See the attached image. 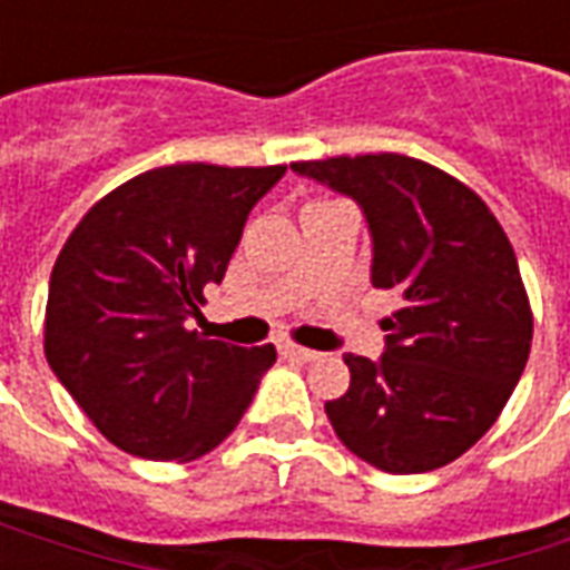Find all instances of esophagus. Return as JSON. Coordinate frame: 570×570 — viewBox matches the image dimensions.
Masks as SVG:
<instances>
[{"label": "esophagus", "mask_w": 570, "mask_h": 570, "mask_svg": "<svg viewBox=\"0 0 570 570\" xmlns=\"http://www.w3.org/2000/svg\"><path fill=\"white\" fill-rule=\"evenodd\" d=\"M284 354H286V357H293V360H305V363H311V360L321 357L317 351H311V347H302V345H284Z\"/></svg>", "instance_id": "1"}]
</instances>
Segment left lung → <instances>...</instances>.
Segmentation results:
<instances>
[{
	"label": "left lung",
	"instance_id": "8db88e82",
	"mask_svg": "<svg viewBox=\"0 0 570 570\" xmlns=\"http://www.w3.org/2000/svg\"><path fill=\"white\" fill-rule=\"evenodd\" d=\"M293 170L357 200L372 286L400 296L382 321V360L345 354L351 387L326 403L335 436L396 476L452 464L498 421L531 351L510 237L473 188L409 155H335Z\"/></svg>",
	"mask_w": 570,
	"mask_h": 570
}]
</instances>
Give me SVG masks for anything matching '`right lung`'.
<instances>
[{
    "label": "right lung",
    "instance_id": "right-lung-1",
    "mask_svg": "<svg viewBox=\"0 0 570 570\" xmlns=\"http://www.w3.org/2000/svg\"><path fill=\"white\" fill-rule=\"evenodd\" d=\"M286 164H167L112 188L72 228L45 305V357L121 452L195 461L247 412L277 360L188 330L223 284L256 200Z\"/></svg>",
    "mask_w": 570,
    "mask_h": 570
}]
</instances>
